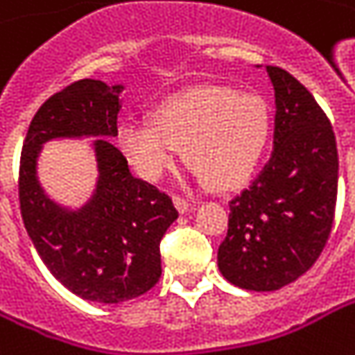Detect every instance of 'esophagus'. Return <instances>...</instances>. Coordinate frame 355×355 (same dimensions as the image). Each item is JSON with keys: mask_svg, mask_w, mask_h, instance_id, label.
<instances>
[{"mask_svg": "<svg viewBox=\"0 0 355 355\" xmlns=\"http://www.w3.org/2000/svg\"><path fill=\"white\" fill-rule=\"evenodd\" d=\"M173 202H175V207H177V211L180 213V215H184V213H189V211L193 209V205H191L187 198L178 197V195H175V197H173Z\"/></svg>", "mask_w": 355, "mask_h": 355, "instance_id": "34e87169", "label": "esophagus"}]
</instances>
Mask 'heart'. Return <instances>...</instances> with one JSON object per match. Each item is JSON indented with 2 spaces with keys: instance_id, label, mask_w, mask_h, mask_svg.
Here are the masks:
<instances>
[{
  "instance_id": "heart-1",
  "label": "heart",
  "mask_w": 355,
  "mask_h": 355,
  "mask_svg": "<svg viewBox=\"0 0 355 355\" xmlns=\"http://www.w3.org/2000/svg\"><path fill=\"white\" fill-rule=\"evenodd\" d=\"M271 136V110L263 96L202 84L162 100L150 122L130 120L116 140L136 173L158 180L177 150L195 177L215 191L245 184L257 171Z\"/></svg>"
}]
</instances>
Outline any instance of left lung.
Instances as JSON below:
<instances>
[{
  "label": "left lung",
  "instance_id": "obj_1",
  "mask_svg": "<svg viewBox=\"0 0 355 355\" xmlns=\"http://www.w3.org/2000/svg\"><path fill=\"white\" fill-rule=\"evenodd\" d=\"M275 90L273 153L259 177L229 202L219 271L251 291H275L318 261L338 198V146L327 116L289 72L267 66Z\"/></svg>",
  "mask_w": 355,
  "mask_h": 355
}]
</instances>
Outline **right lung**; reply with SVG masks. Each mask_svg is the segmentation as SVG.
Listing matches in <instances>:
<instances>
[{"label":"right lung","mask_w":355,"mask_h":355,"mask_svg":"<svg viewBox=\"0 0 355 355\" xmlns=\"http://www.w3.org/2000/svg\"><path fill=\"white\" fill-rule=\"evenodd\" d=\"M124 86L78 80L50 96L33 116L19 162V209L37 255L53 277L82 300L120 303L155 287L160 239L177 220L173 198L132 177L116 136ZM98 137V182L80 209H66L37 180V157L53 137Z\"/></svg>","instance_id":"1"}]
</instances>
